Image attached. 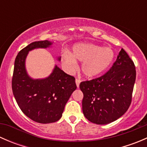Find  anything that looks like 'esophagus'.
Listing matches in <instances>:
<instances>
[{
    "label": "esophagus",
    "instance_id": "esophagus-1",
    "mask_svg": "<svg viewBox=\"0 0 147 147\" xmlns=\"http://www.w3.org/2000/svg\"><path fill=\"white\" fill-rule=\"evenodd\" d=\"M80 82H81L80 80H79V79H76V80H75V83H76V85H77V87H79Z\"/></svg>",
    "mask_w": 147,
    "mask_h": 147
}]
</instances>
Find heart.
<instances>
[{
    "instance_id": "b5f03b06",
    "label": "heart",
    "mask_w": 147,
    "mask_h": 147,
    "mask_svg": "<svg viewBox=\"0 0 147 147\" xmlns=\"http://www.w3.org/2000/svg\"><path fill=\"white\" fill-rule=\"evenodd\" d=\"M115 53L109 47H104L89 42L74 45L72 53L65 52L62 56L63 63L70 70L75 69L77 60L82 62V71L85 77L93 78L101 75L112 64Z\"/></svg>"
}]
</instances>
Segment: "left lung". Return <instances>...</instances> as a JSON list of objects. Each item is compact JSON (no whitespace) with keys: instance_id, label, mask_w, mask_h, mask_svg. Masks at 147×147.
<instances>
[{"instance_id":"8db88e82","label":"left lung","mask_w":147,"mask_h":147,"mask_svg":"<svg viewBox=\"0 0 147 147\" xmlns=\"http://www.w3.org/2000/svg\"><path fill=\"white\" fill-rule=\"evenodd\" d=\"M136 80L134 63L125 50L119 51L111 69L97 79L82 82V112L91 122L107 124L121 117L131 101Z\"/></svg>"}]
</instances>
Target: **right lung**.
<instances>
[{
    "label": "right lung",
    "instance_id": "right-lung-1",
    "mask_svg": "<svg viewBox=\"0 0 147 147\" xmlns=\"http://www.w3.org/2000/svg\"><path fill=\"white\" fill-rule=\"evenodd\" d=\"M53 44L49 40L35 41L20 50L15 60L12 80L13 95L19 107L28 117L41 124L58 121L77 88L74 77L56 65L47 78L33 79L28 75L26 67L28 53L35 49L50 48ZM57 60L60 61L61 57Z\"/></svg>",
    "mask_w": 147,
    "mask_h": 147
}]
</instances>
